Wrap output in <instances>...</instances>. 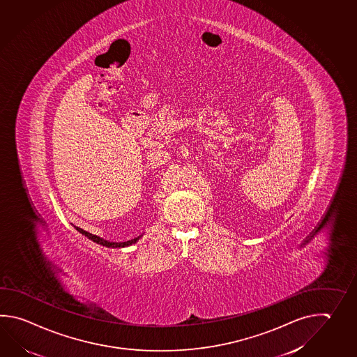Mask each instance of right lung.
I'll use <instances>...</instances> for the list:
<instances>
[{
  "label": "right lung",
  "mask_w": 357,
  "mask_h": 357,
  "mask_svg": "<svg viewBox=\"0 0 357 357\" xmlns=\"http://www.w3.org/2000/svg\"><path fill=\"white\" fill-rule=\"evenodd\" d=\"M76 230L77 231H80L82 235H85L86 238H89L90 241H94L96 244H100L102 247L107 248H124V247H130L132 244H135V243H137L139 241V238L142 236V235H139L137 238H135V239H131V241H122V243H116V241H105V239H102V238H99V236H96L94 234L88 233V231H85V230H82L80 227H76Z\"/></svg>",
  "instance_id": "obj_1"
}]
</instances>
